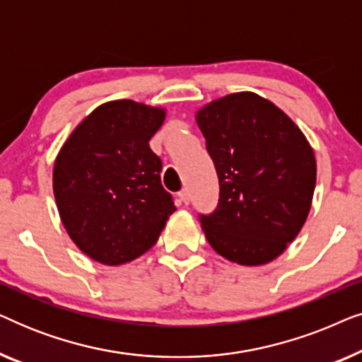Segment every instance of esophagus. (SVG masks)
<instances>
[{"label":"esophagus","instance_id":"34e87169","mask_svg":"<svg viewBox=\"0 0 362 362\" xmlns=\"http://www.w3.org/2000/svg\"><path fill=\"white\" fill-rule=\"evenodd\" d=\"M177 197H180V201L185 202V204L189 202V192H187V189H182V191L177 192Z\"/></svg>","mask_w":362,"mask_h":362}]
</instances>
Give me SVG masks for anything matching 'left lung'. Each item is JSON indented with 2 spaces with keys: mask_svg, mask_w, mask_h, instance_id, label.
I'll return each instance as SVG.
<instances>
[{
  "mask_svg": "<svg viewBox=\"0 0 362 362\" xmlns=\"http://www.w3.org/2000/svg\"><path fill=\"white\" fill-rule=\"evenodd\" d=\"M219 177V202L199 214L217 254L240 265L274 260L298 235L316 185V161L298 127L252 92L211 102L196 115Z\"/></svg>",
  "mask_w": 362,
  "mask_h": 362,
  "instance_id": "8db88e82",
  "label": "left lung"
}]
</instances>
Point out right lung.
Masks as SVG:
<instances>
[{
	"instance_id": "obj_1",
	"label": "right lung",
	"mask_w": 362,
	"mask_h": 362,
	"mask_svg": "<svg viewBox=\"0 0 362 362\" xmlns=\"http://www.w3.org/2000/svg\"><path fill=\"white\" fill-rule=\"evenodd\" d=\"M165 110L132 100L95 108L64 143L54 165V196L67 234L90 259L127 264L156 244L173 196L150 140Z\"/></svg>"
}]
</instances>
